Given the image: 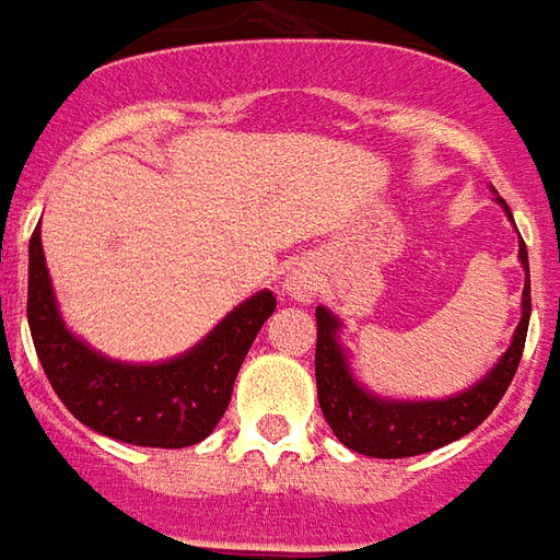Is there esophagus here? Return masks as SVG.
Wrapping results in <instances>:
<instances>
[{
    "label": "esophagus",
    "mask_w": 560,
    "mask_h": 560,
    "mask_svg": "<svg viewBox=\"0 0 560 560\" xmlns=\"http://www.w3.org/2000/svg\"><path fill=\"white\" fill-rule=\"evenodd\" d=\"M313 285H316V280H313L310 275H304V271H295V275L285 280V289H289L295 298H310Z\"/></svg>",
    "instance_id": "1"
}]
</instances>
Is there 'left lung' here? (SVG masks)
<instances>
[{"instance_id":"1","label":"left lung","mask_w":560,"mask_h":560,"mask_svg":"<svg viewBox=\"0 0 560 560\" xmlns=\"http://www.w3.org/2000/svg\"><path fill=\"white\" fill-rule=\"evenodd\" d=\"M520 259L528 271L525 241L520 244ZM528 316H532V280L525 275L522 322L516 328V337L510 342L504 358L495 364V370L480 385L465 390L459 397L439 399V402H387V399L370 397L364 387L354 382L346 366V358H342V349L334 340L340 325L328 310L319 307L316 310V328H319L316 334V387H319L322 415L346 447L364 453V456H375V459L418 456V453H430L435 447L456 442L477 430L492 415L501 397L508 394L522 361L525 337H528Z\"/></svg>"}]
</instances>
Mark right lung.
<instances>
[{
    "label": "right lung",
    "instance_id": "right-lung-1",
    "mask_svg": "<svg viewBox=\"0 0 560 560\" xmlns=\"http://www.w3.org/2000/svg\"><path fill=\"white\" fill-rule=\"evenodd\" d=\"M275 307L277 298L259 292L194 352L158 366L116 364L68 334L52 301L38 226L28 241L26 316L40 366L73 418L118 442L190 447L211 435L230 406L241 361Z\"/></svg>",
    "mask_w": 560,
    "mask_h": 560
}]
</instances>
